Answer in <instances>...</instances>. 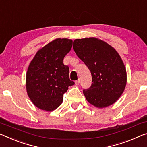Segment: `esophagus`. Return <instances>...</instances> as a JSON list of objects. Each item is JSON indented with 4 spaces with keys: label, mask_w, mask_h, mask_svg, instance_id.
Returning <instances> with one entry per match:
<instances>
[{
    "label": "esophagus",
    "mask_w": 147,
    "mask_h": 147,
    "mask_svg": "<svg viewBox=\"0 0 147 147\" xmlns=\"http://www.w3.org/2000/svg\"><path fill=\"white\" fill-rule=\"evenodd\" d=\"M79 83H80V79H78V80H76V81H75L76 85H79Z\"/></svg>",
    "instance_id": "1"
}]
</instances>
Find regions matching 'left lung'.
Masks as SVG:
<instances>
[{"label": "left lung", "mask_w": 147, "mask_h": 147, "mask_svg": "<svg viewBox=\"0 0 147 147\" xmlns=\"http://www.w3.org/2000/svg\"><path fill=\"white\" fill-rule=\"evenodd\" d=\"M73 47L92 76L90 87L83 91L86 100L99 108L113 104L123 93L127 81L126 68L119 53L96 38L76 39Z\"/></svg>", "instance_id": "1"}]
</instances>
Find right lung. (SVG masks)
<instances>
[{"label":"right lung","instance_id":"add662e5","mask_svg":"<svg viewBox=\"0 0 147 147\" xmlns=\"http://www.w3.org/2000/svg\"><path fill=\"white\" fill-rule=\"evenodd\" d=\"M71 40L58 38L40 49L26 72L28 97L40 109L52 111L61 104L68 86L74 85L69 78V67L63 59L71 50Z\"/></svg>","mask_w":147,"mask_h":147}]
</instances>
